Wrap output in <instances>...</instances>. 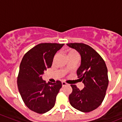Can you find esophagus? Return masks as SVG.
<instances>
[{"label":"esophagus","instance_id":"obj_1","mask_svg":"<svg viewBox=\"0 0 122 122\" xmlns=\"http://www.w3.org/2000/svg\"><path fill=\"white\" fill-rule=\"evenodd\" d=\"M62 86H66V85H67V83H66L65 81H62Z\"/></svg>","mask_w":122,"mask_h":122}]
</instances>
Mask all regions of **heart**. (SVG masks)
<instances>
[{
    "instance_id": "obj_1",
    "label": "heart",
    "mask_w": 122,
    "mask_h": 122,
    "mask_svg": "<svg viewBox=\"0 0 122 122\" xmlns=\"http://www.w3.org/2000/svg\"><path fill=\"white\" fill-rule=\"evenodd\" d=\"M67 55H68V56H70V55H78L77 53V52L76 51H75L74 50H70V51L68 52V54H67Z\"/></svg>"
}]
</instances>
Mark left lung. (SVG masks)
I'll return each mask as SVG.
<instances>
[{
	"instance_id": "8db88e82",
	"label": "left lung",
	"mask_w": 122,
	"mask_h": 122,
	"mask_svg": "<svg viewBox=\"0 0 122 122\" xmlns=\"http://www.w3.org/2000/svg\"><path fill=\"white\" fill-rule=\"evenodd\" d=\"M67 45L80 55L81 65L77 74L84 84L81 90L76 85H71L72 92L69 95L70 104L82 112H90L97 109L105 97L109 84L106 65L102 56L91 46L83 43Z\"/></svg>"
}]
</instances>
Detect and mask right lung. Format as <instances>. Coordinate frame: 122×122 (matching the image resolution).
<instances>
[{
    "instance_id": "right-lung-1",
    "label": "right lung",
    "mask_w": 122,
    "mask_h": 122,
    "mask_svg": "<svg viewBox=\"0 0 122 122\" xmlns=\"http://www.w3.org/2000/svg\"><path fill=\"white\" fill-rule=\"evenodd\" d=\"M64 45L38 44L25 54L20 62L17 80L19 93L25 105L38 113H45L54 107L62 87L60 81L46 83L42 75L51 67L54 55Z\"/></svg>"
}]
</instances>
